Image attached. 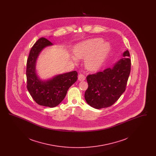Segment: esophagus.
Returning <instances> with one entry per match:
<instances>
[{
  "label": "esophagus",
  "mask_w": 156,
  "mask_h": 156,
  "mask_svg": "<svg viewBox=\"0 0 156 156\" xmlns=\"http://www.w3.org/2000/svg\"><path fill=\"white\" fill-rule=\"evenodd\" d=\"M85 80V76L84 75L82 74H78V80L80 81H84Z\"/></svg>",
  "instance_id": "obj_1"
}]
</instances>
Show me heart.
I'll return each instance as SVG.
<instances>
[{
  "label": "heart",
  "mask_w": 156,
  "mask_h": 156,
  "mask_svg": "<svg viewBox=\"0 0 156 156\" xmlns=\"http://www.w3.org/2000/svg\"><path fill=\"white\" fill-rule=\"evenodd\" d=\"M111 47L101 38H94L78 45L75 48V57L86 58L85 66L90 71H96L102 66L110 52Z\"/></svg>",
  "instance_id": "b5f03b06"
}]
</instances>
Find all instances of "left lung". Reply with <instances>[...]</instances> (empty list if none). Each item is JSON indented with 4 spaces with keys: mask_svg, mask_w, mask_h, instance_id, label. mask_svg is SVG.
<instances>
[{
    "mask_svg": "<svg viewBox=\"0 0 156 156\" xmlns=\"http://www.w3.org/2000/svg\"><path fill=\"white\" fill-rule=\"evenodd\" d=\"M123 58L112 68L88 75L87 80L88 88L85 92V99L95 109L108 108L115 104L126 90L131 69V60L128 50Z\"/></svg>",
    "mask_w": 156,
    "mask_h": 156,
    "instance_id": "obj_1",
    "label": "left lung"
}]
</instances>
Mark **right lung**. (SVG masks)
<instances>
[{
    "label": "right lung",
    "instance_id": "1",
    "mask_svg": "<svg viewBox=\"0 0 156 156\" xmlns=\"http://www.w3.org/2000/svg\"><path fill=\"white\" fill-rule=\"evenodd\" d=\"M52 43L44 37L39 38L30 50L27 60V88L37 104L54 108L59 105L66 96L69 88L77 80L76 71L58 75L51 80L42 81L36 73V62L39 53Z\"/></svg>",
    "mask_w": 156,
    "mask_h": 156
}]
</instances>
